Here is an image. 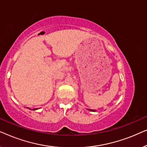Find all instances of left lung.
I'll list each match as a JSON object with an SVG mask.
<instances>
[{
    "mask_svg": "<svg viewBox=\"0 0 147 147\" xmlns=\"http://www.w3.org/2000/svg\"><path fill=\"white\" fill-rule=\"evenodd\" d=\"M90 111H93V112H95V110H90Z\"/></svg>",
    "mask_w": 147,
    "mask_h": 147,
    "instance_id": "1",
    "label": "left lung"
}]
</instances>
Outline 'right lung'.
<instances>
[{
    "label": "right lung",
    "mask_w": 147,
    "mask_h": 147,
    "mask_svg": "<svg viewBox=\"0 0 147 147\" xmlns=\"http://www.w3.org/2000/svg\"><path fill=\"white\" fill-rule=\"evenodd\" d=\"M36 109H37V108H36ZM36 109H33V110H36Z\"/></svg>",
    "instance_id": "1"
}]
</instances>
